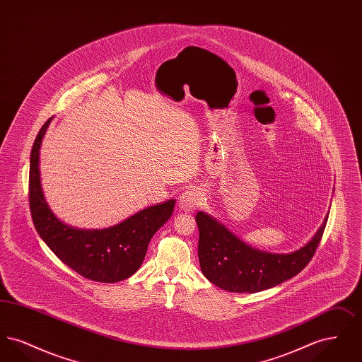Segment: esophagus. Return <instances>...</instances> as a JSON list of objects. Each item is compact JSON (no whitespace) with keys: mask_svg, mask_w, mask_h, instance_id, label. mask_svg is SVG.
Listing matches in <instances>:
<instances>
[{"mask_svg":"<svg viewBox=\"0 0 362 362\" xmlns=\"http://www.w3.org/2000/svg\"><path fill=\"white\" fill-rule=\"evenodd\" d=\"M201 204V195L195 189H189L179 197V207L183 211H194Z\"/></svg>","mask_w":362,"mask_h":362,"instance_id":"34e87169","label":"esophagus"}]
</instances>
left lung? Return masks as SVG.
<instances>
[{
  "label": "left lung",
  "instance_id": "1",
  "mask_svg": "<svg viewBox=\"0 0 362 362\" xmlns=\"http://www.w3.org/2000/svg\"><path fill=\"white\" fill-rule=\"evenodd\" d=\"M328 214L305 245L289 252L260 251L233 235L205 211L195 220L199 229L198 258L204 276L216 286L232 293H257L297 276L313 257L327 224Z\"/></svg>",
  "mask_w": 362,
  "mask_h": 362
}]
</instances>
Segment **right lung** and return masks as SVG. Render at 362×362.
Wrapping results in <instances>:
<instances>
[{
  "label": "right lung",
  "mask_w": 362,
  "mask_h": 362,
  "mask_svg": "<svg viewBox=\"0 0 362 362\" xmlns=\"http://www.w3.org/2000/svg\"><path fill=\"white\" fill-rule=\"evenodd\" d=\"M52 118L35 139L30 160V207L36 232L52 252L80 276L119 282L141 267L149 241L173 216L175 199L145 207L119 224L81 229L62 223L49 206L40 180V146Z\"/></svg>",
  "instance_id": "obj_1"
}]
</instances>
